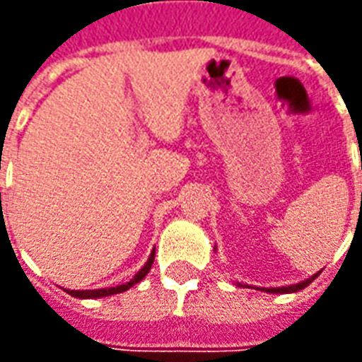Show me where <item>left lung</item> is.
Wrapping results in <instances>:
<instances>
[{
    "mask_svg": "<svg viewBox=\"0 0 362 362\" xmlns=\"http://www.w3.org/2000/svg\"><path fill=\"white\" fill-rule=\"evenodd\" d=\"M316 277H318V273H314L312 277H308L306 281H300V283H296V285H288V287H272V288L262 287L259 291H266V293H296V291H300V288L308 287Z\"/></svg>",
    "mask_w": 362,
    "mask_h": 362,
    "instance_id": "8db88e82",
    "label": "left lung"
}]
</instances>
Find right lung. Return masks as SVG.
<instances>
[{
  "mask_svg": "<svg viewBox=\"0 0 362 362\" xmlns=\"http://www.w3.org/2000/svg\"><path fill=\"white\" fill-rule=\"evenodd\" d=\"M153 262H155V250L151 252L147 264H145L139 272L135 273L134 279H129L127 283H124V285H116V287H110V288H93V291H67V293H69L71 296H77V298H100V296H110V295H116V293H124V291H127L129 287H134L135 283H139V281L149 273Z\"/></svg>",
  "mask_w": 362,
  "mask_h": 362,
  "instance_id": "right-lung-1",
  "label": "right lung"
}]
</instances>
